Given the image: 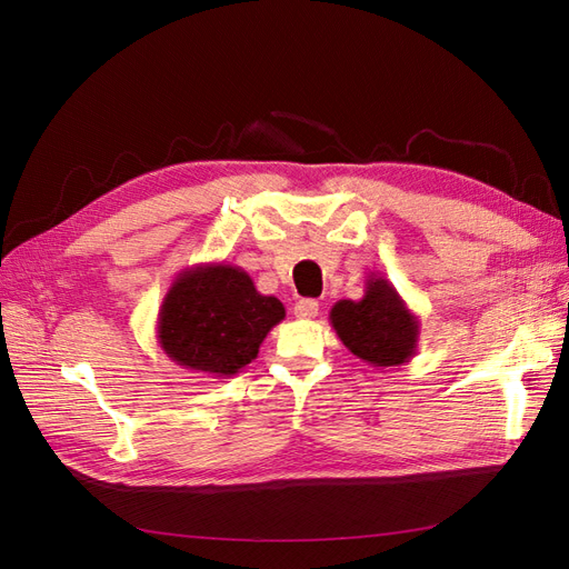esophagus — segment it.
<instances>
[{
  "mask_svg": "<svg viewBox=\"0 0 569 569\" xmlns=\"http://www.w3.org/2000/svg\"><path fill=\"white\" fill-rule=\"evenodd\" d=\"M295 316L301 320H311L318 316V301L316 299H301L295 306Z\"/></svg>",
  "mask_w": 569,
  "mask_h": 569,
  "instance_id": "obj_1",
  "label": "esophagus"
}]
</instances>
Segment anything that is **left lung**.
<instances>
[{
  "label": "left lung",
  "mask_w": 569,
  "mask_h": 569,
  "mask_svg": "<svg viewBox=\"0 0 569 569\" xmlns=\"http://www.w3.org/2000/svg\"><path fill=\"white\" fill-rule=\"evenodd\" d=\"M330 322L343 347L372 368L403 366L416 356L418 316L382 274H368L363 299L337 301Z\"/></svg>",
  "instance_id": "8db88e82"
}]
</instances>
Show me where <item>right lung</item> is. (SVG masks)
I'll list each match as a JSON object with an SVG mask.
<instances>
[{"label":"right lung","instance_id":"obj_1","mask_svg":"<svg viewBox=\"0 0 569 569\" xmlns=\"http://www.w3.org/2000/svg\"><path fill=\"white\" fill-rule=\"evenodd\" d=\"M284 320L280 299L266 297L230 263L184 268L159 308L157 339L178 366L232 377L258 356L263 339Z\"/></svg>","mask_w":569,"mask_h":569}]
</instances>
